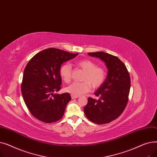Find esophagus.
<instances>
[{"instance_id": "1", "label": "esophagus", "mask_w": 157, "mask_h": 157, "mask_svg": "<svg viewBox=\"0 0 157 157\" xmlns=\"http://www.w3.org/2000/svg\"><path fill=\"white\" fill-rule=\"evenodd\" d=\"M78 97H79L78 96H76V95H71V98H72V99H74V98H78Z\"/></svg>"}]
</instances>
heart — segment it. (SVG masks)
I'll return each mask as SVG.
<instances>
[{
    "label": "heart",
    "mask_w": 157,
    "mask_h": 157,
    "mask_svg": "<svg viewBox=\"0 0 157 157\" xmlns=\"http://www.w3.org/2000/svg\"><path fill=\"white\" fill-rule=\"evenodd\" d=\"M79 67L85 72L81 83H73L65 88V91L71 95L80 96L90 91L92 86L94 89L102 85L106 78V70L98 67L92 60L85 59L77 63ZM60 76L65 83H69L72 78V67L69 63H64L60 69Z\"/></svg>",
    "instance_id": "heart-1"
}]
</instances>
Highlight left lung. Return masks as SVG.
<instances>
[{"label":"left lung","mask_w":157,"mask_h":157,"mask_svg":"<svg viewBox=\"0 0 157 157\" xmlns=\"http://www.w3.org/2000/svg\"><path fill=\"white\" fill-rule=\"evenodd\" d=\"M99 58L108 69V76L94 93L98 99L89 97L84 108L86 117L96 124L110 123L118 118L126 108L130 88V77L125 65L116 56L105 52L88 53Z\"/></svg>","instance_id":"1"}]
</instances>
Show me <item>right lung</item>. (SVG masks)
<instances>
[{
	"label": "right lung",
	"instance_id": "right-lung-1",
	"mask_svg": "<svg viewBox=\"0 0 157 157\" xmlns=\"http://www.w3.org/2000/svg\"><path fill=\"white\" fill-rule=\"evenodd\" d=\"M57 48H48L33 56L23 72L21 94L27 108L37 120L47 123L59 120L71 100L69 93L57 94L61 89L60 69L63 62L75 58Z\"/></svg>",
	"mask_w": 157,
	"mask_h": 157
}]
</instances>
